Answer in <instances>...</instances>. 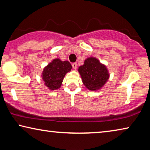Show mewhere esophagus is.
<instances>
[{"label": "esophagus", "instance_id": "1", "mask_svg": "<svg viewBox=\"0 0 150 150\" xmlns=\"http://www.w3.org/2000/svg\"><path fill=\"white\" fill-rule=\"evenodd\" d=\"M72 67H73V69H77V63H72Z\"/></svg>", "mask_w": 150, "mask_h": 150}]
</instances>
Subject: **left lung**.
I'll list each match as a JSON object with an SVG mask.
<instances>
[{
	"instance_id": "1",
	"label": "left lung",
	"mask_w": 150,
	"mask_h": 150,
	"mask_svg": "<svg viewBox=\"0 0 150 150\" xmlns=\"http://www.w3.org/2000/svg\"><path fill=\"white\" fill-rule=\"evenodd\" d=\"M83 84L88 90L97 91L109 79L106 67L95 57H88L78 69Z\"/></svg>"
}]
</instances>
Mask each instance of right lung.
Returning <instances> with one entry per match:
<instances>
[{"label":"right lung","mask_w":150,"mask_h":150,"mask_svg":"<svg viewBox=\"0 0 150 150\" xmlns=\"http://www.w3.org/2000/svg\"><path fill=\"white\" fill-rule=\"evenodd\" d=\"M72 66L68 61L54 59L45 67L42 72V77L44 85L50 90L59 88L65 74L69 72Z\"/></svg>","instance_id":"1"}]
</instances>
